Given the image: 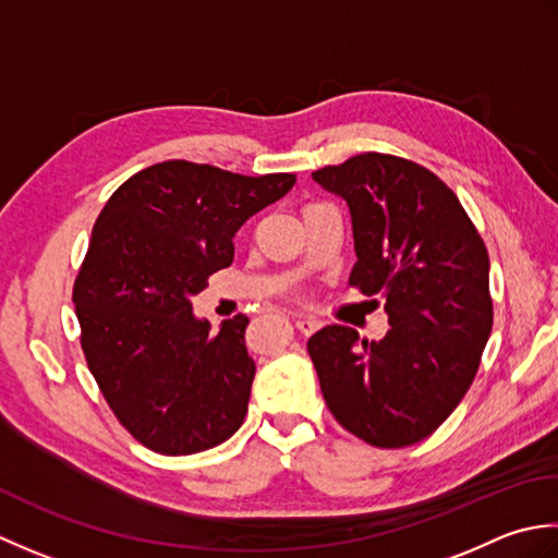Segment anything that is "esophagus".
Instances as JSON below:
<instances>
[{"instance_id": "34e87169", "label": "esophagus", "mask_w": 558, "mask_h": 558, "mask_svg": "<svg viewBox=\"0 0 558 558\" xmlns=\"http://www.w3.org/2000/svg\"><path fill=\"white\" fill-rule=\"evenodd\" d=\"M295 327H299L303 335H313L315 329L320 327V320H315V317H311V315L299 313V315H295Z\"/></svg>"}]
</instances>
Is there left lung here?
Returning a JSON list of instances; mask_svg holds the SVG:
<instances>
[{"label": "left lung", "mask_w": 558, "mask_h": 558, "mask_svg": "<svg viewBox=\"0 0 558 558\" xmlns=\"http://www.w3.org/2000/svg\"><path fill=\"white\" fill-rule=\"evenodd\" d=\"M351 214L349 283L388 313L380 342L327 325L308 339L329 412L375 448L428 438L454 412L494 325L488 253L438 175L407 158L359 154L313 173Z\"/></svg>", "instance_id": "left-lung-1"}]
</instances>
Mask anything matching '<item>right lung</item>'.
Wrapping results in <instances>:
<instances>
[{"instance_id":"add662e5","label":"right lung","mask_w":558,"mask_h":558,"mask_svg":"<svg viewBox=\"0 0 558 558\" xmlns=\"http://www.w3.org/2000/svg\"><path fill=\"white\" fill-rule=\"evenodd\" d=\"M293 183V173L247 178L163 161L122 183L100 211L74 281L82 349L142 446L192 454L241 428L255 378L250 320L235 315L211 332L192 295L233 263L238 229Z\"/></svg>"}]
</instances>
